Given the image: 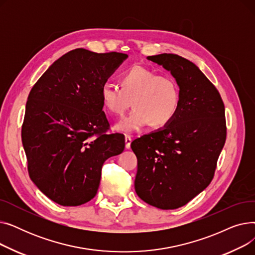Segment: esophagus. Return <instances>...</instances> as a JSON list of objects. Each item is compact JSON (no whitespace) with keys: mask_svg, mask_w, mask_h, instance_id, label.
<instances>
[{"mask_svg":"<svg viewBox=\"0 0 255 255\" xmlns=\"http://www.w3.org/2000/svg\"><path fill=\"white\" fill-rule=\"evenodd\" d=\"M131 141H132L131 137L126 135V136H125V148H126L127 150H129V149H130V146H131Z\"/></svg>","mask_w":255,"mask_h":255,"instance_id":"34e87169","label":"esophagus"}]
</instances>
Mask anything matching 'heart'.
<instances>
[{
	"instance_id": "b5f03b06",
	"label": "heart",
	"mask_w": 255,
	"mask_h": 255,
	"mask_svg": "<svg viewBox=\"0 0 255 255\" xmlns=\"http://www.w3.org/2000/svg\"><path fill=\"white\" fill-rule=\"evenodd\" d=\"M100 97L104 109L122 116L131 105L128 117L114 126L116 131L132 133L146 125L161 128L169 124L179 112L181 91L177 80L143 66H133L120 76V87L102 85Z\"/></svg>"
}]
</instances>
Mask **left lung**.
<instances>
[{
  "label": "left lung",
  "instance_id": "1",
  "mask_svg": "<svg viewBox=\"0 0 255 255\" xmlns=\"http://www.w3.org/2000/svg\"><path fill=\"white\" fill-rule=\"evenodd\" d=\"M170 72L181 104L169 124L131 142L137 157L135 192L162 210L185 206L211 183L226 139L224 104L192 62L173 53L146 58Z\"/></svg>",
  "mask_w": 255,
  "mask_h": 255
}]
</instances>
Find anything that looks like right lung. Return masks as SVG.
I'll list each match as a JSON object with an SVG mask.
<instances>
[{"mask_svg": "<svg viewBox=\"0 0 255 255\" xmlns=\"http://www.w3.org/2000/svg\"><path fill=\"white\" fill-rule=\"evenodd\" d=\"M128 55L76 48L58 59L32 88L21 128L28 170L38 189L64 207L96 195L106 159L122 153L124 135L105 134L103 84Z\"/></svg>", "mask_w": 255, "mask_h": 255, "instance_id": "1", "label": "right lung"}]
</instances>
